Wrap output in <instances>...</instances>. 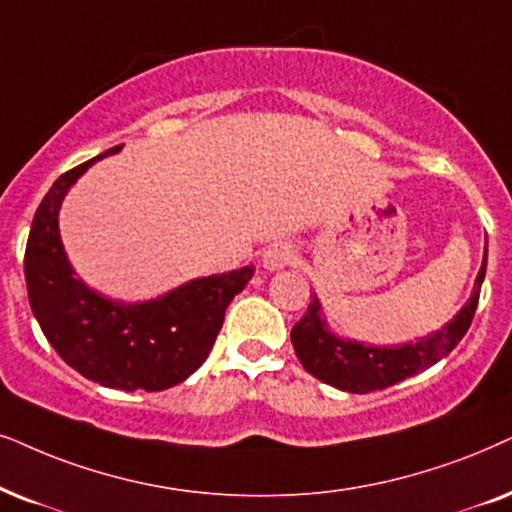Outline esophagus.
I'll list each match as a JSON object with an SVG mask.
<instances>
[{"label":"esophagus","instance_id":"obj_1","mask_svg":"<svg viewBox=\"0 0 512 512\" xmlns=\"http://www.w3.org/2000/svg\"><path fill=\"white\" fill-rule=\"evenodd\" d=\"M296 261V251L289 242H275L263 251V268L265 270H282Z\"/></svg>","mask_w":512,"mask_h":512}]
</instances>
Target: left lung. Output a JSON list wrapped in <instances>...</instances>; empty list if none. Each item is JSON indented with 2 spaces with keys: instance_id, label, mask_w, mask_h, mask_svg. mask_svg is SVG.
I'll return each mask as SVG.
<instances>
[{
  "instance_id": "1",
  "label": "left lung",
  "mask_w": 512,
  "mask_h": 512,
  "mask_svg": "<svg viewBox=\"0 0 512 512\" xmlns=\"http://www.w3.org/2000/svg\"><path fill=\"white\" fill-rule=\"evenodd\" d=\"M484 272H487V249H484V261L475 280L473 296L463 305L461 313L435 334L418 338L416 343L397 345V348H374V345L357 341H341L327 329L320 317V301L313 298L308 313L291 329V343H294L298 360L308 374L338 390H348V393H374V390L404 381L447 357L466 336L475 317L477 301H480Z\"/></svg>"
}]
</instances>
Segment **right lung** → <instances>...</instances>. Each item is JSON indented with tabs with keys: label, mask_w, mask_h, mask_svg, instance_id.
Returning a JSON list of instances; mask_svg holds the SVG:
<instances>
[{
	"label": "right lung",
	"mask_w": 512,
	"mask_h": 512,
	"mask_svg": "<svg viewBox=\"0 0 512 512\" xmlns=\"http://www.w3.org/2000/svg\"><path fill=\"white\" fill-rule=\"evenodd\" d=\"M119 148L65 171L46 192L25 247V282L39 327L72 369L105 388L157 393L202 367L223 327L225 308L256 268L199 277L136 305L112 301L79 282L63 251L58 209L70 185Z\"/></svg>",
	"instance_id": "1"
}]
</instances>
